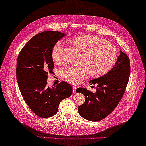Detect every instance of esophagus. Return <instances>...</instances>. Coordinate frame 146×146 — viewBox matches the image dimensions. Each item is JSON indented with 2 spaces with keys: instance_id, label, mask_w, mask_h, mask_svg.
<instances>
[{
  "instance_id": "esophagus-1",
  "label": "esophagus",
  "mask_w": 146,
  "mask_h": 146,
  "mask_svg": "<svg viewBox=\"0 0 146 146\" xmlns=\"http://www.w3.org/2000/svg\"><path fill=\"white\" fill-rule=\"evenodd\" d=\"M76 90V86H73V94H75Z\"/></svg>"
}]
</instances>
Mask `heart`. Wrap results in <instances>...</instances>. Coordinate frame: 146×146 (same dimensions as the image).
Segmentation results:
<instances>
[{"instance_id": "1", "label": "heart", "mask_w": 146, "mask_h": 146, "mask_svg": "<svg viewBox=\"0 0 146 146\" xmlns=\"http://www.w3.org/2000/svg\"><path fill=\"white\" fill-rule=\"evenodd\" d=\"M70 42L82 52L78 66H68L62 70V75L67 81L78 83L89 74L93 76L104 75L112 67L117 58L115 47L108 42L97 37L80 35L73 37ZM63 45L56 43L51 51V57L56 63L62 61Z\"/></svg>"}]
</instances>
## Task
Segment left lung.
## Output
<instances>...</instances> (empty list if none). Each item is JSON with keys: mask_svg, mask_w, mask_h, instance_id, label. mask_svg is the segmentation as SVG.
<instances>
[{"mask_svg": "<svg viewBox=\"0 0 146 146\" xmlns=\"http://www.w3.org/2000/svg\"><path fill=\"white\" fill-rule=\"evenodd\" d=\"M131 66L128 56L122 51L115 64L104 75L89 82L96 85L95 93L84 87L76 90L85 97V103L78 107L79 114L84 119L97 122L105 119L119 104L129 82Z\"/></svg>", "mask_w": 146, "mask_h": 146, "instance_id": "left-lung-1", "label": "left lung"}]
</instances>
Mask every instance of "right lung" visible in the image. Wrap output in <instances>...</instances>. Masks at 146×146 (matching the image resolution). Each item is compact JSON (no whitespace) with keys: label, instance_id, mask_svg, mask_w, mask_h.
<instances>
[{"label":"right lung","instance_id":"obj_1","mask_svg":"<svg viewBox=\"0 0 146 146\" xmlns=\"http://www.w3.org/2000/svg\"><path fill=\"white\" fill-rule=\"evenodd\" d=\"M66 35L55 31H46L35 35L26 43L18 56L16 78L24 101L34 113L48 118L58 112L64 98L70 97L73 88L65 82L48 86V73H52V47Z\"/></svg>","mask_w":146,"mask_h":146}]
</instances>
